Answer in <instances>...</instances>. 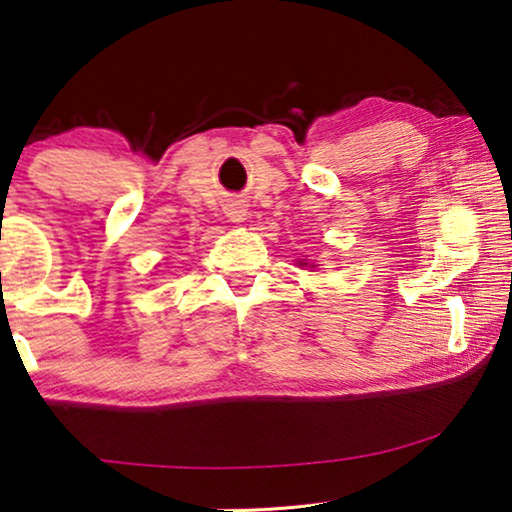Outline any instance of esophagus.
I'll use <instances>...</instances> for the list:
<instances>
[{"label": "esophagus", "instance_id": "34e87169", "mask_svg": "<svg viewBox=\"0 0 512 512\" xmlns=\"http://www.w3.org/2000/svg\"><path fill=\"white\" fill-rule=\"evenodd\" d=\"M226 214H228V219L230 221H235V223H240L244 216H247V212H244V209L240 207V205H230L228 209H226Z\"/></svg>", "mask_w": 512, "mask_h": 512}]
</instances>
